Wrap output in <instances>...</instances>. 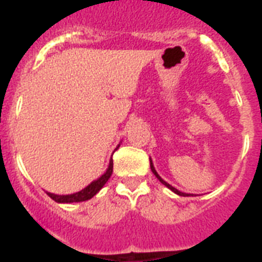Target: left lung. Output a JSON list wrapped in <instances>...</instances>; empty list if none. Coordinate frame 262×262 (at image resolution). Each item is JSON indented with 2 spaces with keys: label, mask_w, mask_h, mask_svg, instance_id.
<instances>
[{
  "label": "left lung",
  "mask_w": 262,
  "mask_h": 262,
  "mask_svg": "<svg viewBox=\"0 0 262 262\" xmlns=\"http://www.w3.org/2000/svg\"><path fill=\"white\" fill-rule=\"evenodd\" d=\"M149 163H151V170H152V172H154V174H155L156 178L159 179L160 182L163 183L164 186H167L168 189H170V190H172V191H174V193H177V194H178V195H183V197H186V195H194V194H190V193H183V191L178 190V189H175L174 186H171V185H170V183H167V182H166V181H164V179H162V177H160V175L158 174V172H156L155 167H154V163H152L151 158H149Z\"/></svg>",
  "instance_id": "1"
}]
</instances>
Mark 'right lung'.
Segmentation results:
<instances>
[{
	"label": "right lung",
	"mask_w": 262,
	"mask_h": 262,
	"mask_svg": "<svg viewBox=\"0 0 262 262\" xmlns=\"http://www.w3.org/2000/svg\"><path fill=\"white\" fill-rule=\"evenodd\" d=\"M119 147V145H118ZM117 147V148H118ZM115 148V149H117ZM113 174V159H110V163H108V167H107L106 172L103 175H100L98 179H95L92 182L85 186L83 190L76 191L73 194H54V193H49L46 191L50 199H53L55 203H61V204H71V203H81V201H87V200L92 199L96 193H98L100 189H102L106 182L108 181V178Z\"/></svg>",
	"instance_id": "1"
}]
</instances>
